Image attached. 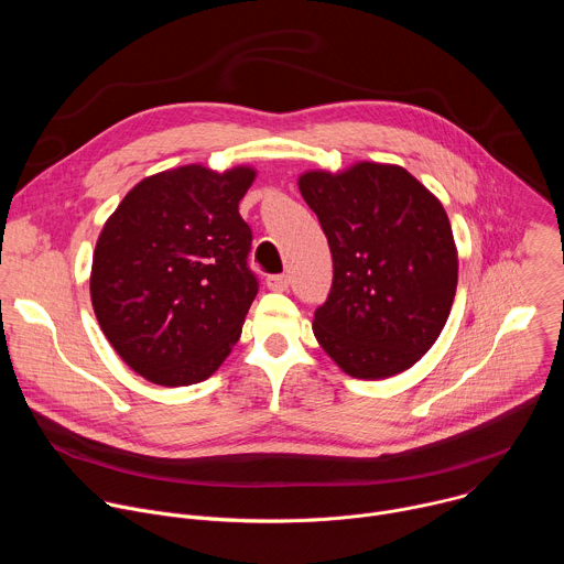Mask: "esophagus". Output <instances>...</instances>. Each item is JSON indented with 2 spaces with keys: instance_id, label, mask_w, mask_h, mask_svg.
I'll return each mask as SVG.
<instances>
[{
  "instance_id": "obj_1",
  "label": "esophagus",
  "mask_w": 564,
  "mask_h": 564,
  "mask_svg": "<svg viewBox=\"0 0 564 564\" xmlns=\"http://www.w3.org/2000/svg\"><path fill=\"white\" fill-rule=\"evenodd\" d=\"M288 276L285 274H272L265 279V285L272 290V292H285L288 290Z\"/></svg>"
}]
</instances>
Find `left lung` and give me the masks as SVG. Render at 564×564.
I'll return each instance as SVG.
<instances>
[{
    "instance_id": "8db88e82",
    "label": "left lung",
    "mask_w": 564,
    "mask_h": 564,
    "mask_svg": "<svg viewBox=\"0 0 564 564\" xmlns=\"http://www.w3.org/2000/svg\"><path fill=\"white\" fill-rule=\"evenodd\" d=\"M299 192L328 236L335 274L312 333L355 379L415 366L446 326L457 248L444 205L399 165L310 170Z\"/></svg>"
}]
</instances>
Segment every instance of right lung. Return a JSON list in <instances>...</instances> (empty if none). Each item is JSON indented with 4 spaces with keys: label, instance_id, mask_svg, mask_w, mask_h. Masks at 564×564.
Here are the masks:
<instances>
[{
    "label": "right lung",
    "instance_id": "right-lung-1",
    "mask_svg": "<svg viewBox=\"0 0 564 564\" xmlns=\"http://www.w3.org/2000/svg\"><path fill=\"white\" fill-rule=\"evenodd\" d=\"M254 178L250 165H183L142 178L107 218L91 303L111 348L147 381H205L238 341L259 292L238 214Z\"/></svg>",
    "mask_w": 564,
    "mask_h": 564
}]
</instances>
